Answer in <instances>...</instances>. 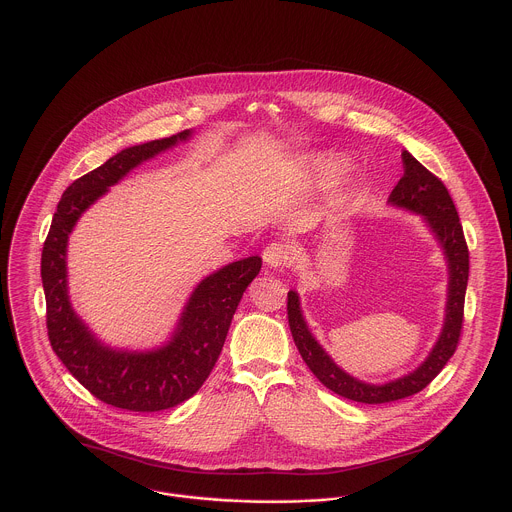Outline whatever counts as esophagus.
Masks as SVG:
<instances>
[{
    "label": "esophagus",
    "instance_id": "esophagus-1",
    "mask_svg": "<svg viewBox=\"0 0 512 512\" xmlns=\"http://www.w3.org/2000/svg\"><path fill=\"white\" fill-rule=\"evenodd\" d=\"M290 260H292V248L288 244L272 242L264 250V262L270 268H284L290 264Z\"/></svg>",
    "mask_w": 512,
    "mask_h": 512
}]
</instances>
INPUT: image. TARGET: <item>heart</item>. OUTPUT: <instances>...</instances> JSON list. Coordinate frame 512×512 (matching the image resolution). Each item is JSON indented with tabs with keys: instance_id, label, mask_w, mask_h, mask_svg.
Returning <instances> with one entry per match:
<instances>
[{
	"instance_id": "obj_1",
	"label": "heart",
	"mask_w": 512,
	"mask_h": 512,
	"mask_svg": "<svg viewBox=\"0 0 512 512\" xmlns=\"http://www.w3.org/2000/svg\"><path fill=\"white\" fill-rule=\"evenodd\" d=\"M316 170L322 174V176H332L334 172H338V164L330 158H320L316 160Z\"/></svg>"
}]
</instances>
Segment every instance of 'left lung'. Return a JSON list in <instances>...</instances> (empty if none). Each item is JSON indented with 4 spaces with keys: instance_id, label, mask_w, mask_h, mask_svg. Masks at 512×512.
<instances>
[{
    "instance_id": "1",
    "label": "left lung",
    "mask_w": 512,
    "mask_h": 512,
    "mask_svg": "<svg viewBox=\"0 0 512 512\" xmlns=\"http://www.w3.org/2000/svg\"><path fill=\"white\" fill-rule=\"evenodd\" d=\"M402 168L404 176L394 186L388 202L396 208L410 210L424 218L426 226L438 240L448 264L444 324L436 344L432 346L424 362L412 372L386 384H370L350 376L328 356V352L312 336L302 316L298 294L294 290L288 292V324L294 344L306 366L326 388H330L338 396L364 404L400 400L426 388L454 354L462 330L464 294L468 282V248L462 234V224L458 220V212L446 186L406 150L402 152Z\"/></svg>"
}]
</instances>
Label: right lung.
I'll return each mask as SVG.
<instances>
[{"label": "right lung", "instance_id": "obj_1", "mask_svg": "<svg viewBox=\"0 0 512 512\" xmlns=\"http://www.w3.org/2000/svg\"><path fill=\"white\" fill-rule=\"evenodd\" d=\"M190 136L192 132L184 130L170 138L126 148L78 178L64 192L44 244L42 282L50 344L84 388L116 408L156 412L194 396L222 352L242 294L262 268V258L250 256L206 276L190 294L172 338L154 350H116L104 344L72 308L68 240L80 216L142 162Z\"/></svg>", "mask_w": 512, "mask_h": 512}]
</instances>
